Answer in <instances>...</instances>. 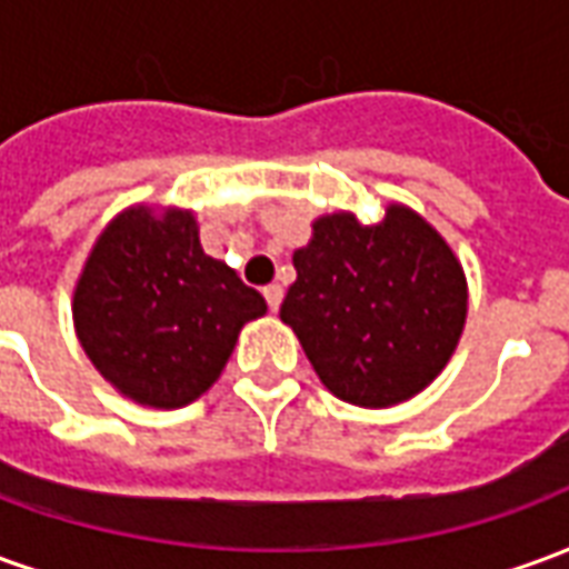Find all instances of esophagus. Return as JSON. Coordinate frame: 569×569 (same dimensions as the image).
<instances>
[{"mask_svg": "<svg viewBox=\"0 0 569 569\" xmlns=\"http://www.w3.org/2000/svg\"><path fill=\"white\" fill-rule=\"evenodd\" d=\"M261 292H264V301H268V308H271V310L280 308V301H283V286L271 283V286H264Z\"/></svg>", "mask_w": 569, "mask_h": 569, "instance_id": "1", "label": "esophagus"}]
</instances>
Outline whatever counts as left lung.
<instances>
[{
	"mask_svg": "<svg viewBox=\"0 0 569 569\" xmlns=\"http://www.w3.org/2000/svg\"><path fill=\"white\" fill-rule=\"evenodd\" d=\"M292 261L298 277L280 320L338 399L406 402L451 359L466 322V277L418 212L393 203L378 224L322 216Z\"/></svg>",
	"mask_w": 569,
	"mask_h": 569,
	"instance_id": "8db88e82",
	"label": "left lung"
}]
</instances>
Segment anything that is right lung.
I'll return each mask as SVG.
<instances>
[{
    "label": "right lung",
    "instance_id": "1",
    "mask_svg": "<svg viewBox=\"0 0 569 569\" xmlns=\"http://www.w3.org/2000/svg\"><path fill=\"white\" fill-rule=\"evenodd\" d=\"M264 298L210 259L186 210L146 207L109 222L81 271L76 332L106 381L151 408H179L222 375Z\"/></svg>",
    "mask_w": 569,
    "mask_h": 569
}]
</instances>
